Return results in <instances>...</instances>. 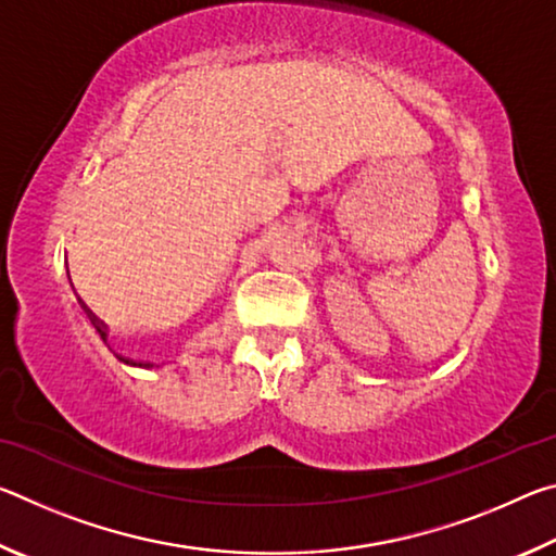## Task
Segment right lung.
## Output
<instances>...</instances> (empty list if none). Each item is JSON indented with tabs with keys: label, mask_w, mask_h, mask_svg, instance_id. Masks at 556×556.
<instances>
[{
	"label": "right lung",
	"mask_w": 556,
	"mask_h": 556,
	"mask_svg": "<svg viewBox=\"0 0 556 556\" xmlns=\"http://www.w3.org/2000/svg\"><path fill=\"white\" fill-rule=\"evenodd\" d=\"M92 326H96V331H98V336L102 338V343L108 345V333L102 331V326H98V324H92ZM108 348H110V345H108ZM119 361L127 363V365H135V368H154V363H135V361H127V357H119Z\"/></svg>",
	"instance_id": "right-lung-1"
}]
</instances>
